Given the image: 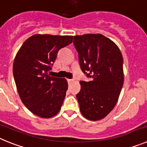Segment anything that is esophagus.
<instances>
[{
    "label": "esophagus",
    "instance_id": "34e87169",
    "mask_svg": "<svg viewBox=\"0 0 147 147\" xmlns=\"http://www.w3.org/2000/svg\"><path fill=\"white\" fill-rule=\"evenodd\" d=\"M67 82H72L73 80H70V79H67Z\"/></svg>",
    "mask_w": 147,
    "mask_h": 147
}]
</instances>
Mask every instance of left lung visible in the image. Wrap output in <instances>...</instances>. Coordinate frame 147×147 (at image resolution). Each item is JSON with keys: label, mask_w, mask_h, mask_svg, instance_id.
<instances>
[{"label": "left lung", "mask_w": 147, "mask_h": 147, "mask_svg": "<svg viewBox=\"0 0 147 147\" xmlns=\"http://www.w3.org/2000/svg\"><path fill=\"white\" fill-rule=\"evenodd\" d=\"M80 67L90 81H80L76 94L85 118L97 121L105 118L117 103L124 84L123 57L118 46L100 34L74 37Z\"/></svg>", "instance_id": "obj_1"}]
</instances>
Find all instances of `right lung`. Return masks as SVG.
Masks as SVG:
<instances>
[{
    "label": "right lung",
    "mask_w": 147,
    "mask_h": 147,
    "mask_svg": "<svg viewBox=\"0 0 147 147\" xmlns=\"http://www.w3.org/2000/svg\"><path fill=\"white\" fill-rule=\"evenodd\" d=\"M72 42V36L34 34L23 42L15 57L13 76L19 96L39 117H53L61 109L67 82L63 78L51 76L49 71L58 51Z\"/></svg>",
    "instance_id": "right-lung-1"
}]
</instances>
